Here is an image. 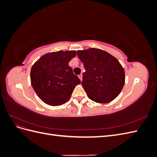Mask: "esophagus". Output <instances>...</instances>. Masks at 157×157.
<instances>
[{"mask_svg": "<svg viewBox=\"0 0 157 157\" xmlns=\"http://www.w3.org/2000/svg\"><path fill=\"white\" fill-rule=\"evenodd\" d=\"M78 78H80V80H81V81H82V74L79 75H78Z\"/></svg>", "mask_w": 157, "mask_h": 157, "instance_id": "1", "label": "esophagus"}]
</instances>
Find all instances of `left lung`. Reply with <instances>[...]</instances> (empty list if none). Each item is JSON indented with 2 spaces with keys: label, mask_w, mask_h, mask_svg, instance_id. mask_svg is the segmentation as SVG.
<instances>
[{
  "label": "left lung",
  "mask_w": 157,
  "mask_h": 157,
  "mask_svg": "<svg viewBox=\"0 0 157 157\" xmlns=\"http://www.w3.org/2000/svg\"><path fill=\"white\" fill-rule=\"evenodd\" d=\"M84 63L82 85L92 101L106 103L115 99L124 86V70L115 57L98 48L78 50Z\"/></svg>",
  "instance_id": "obj_1"
}]
</instances>
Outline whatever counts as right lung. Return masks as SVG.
<instances>
[{
  "instance_id": "1",
  "label": "right lung",
  "mask_w": 157,
  "mask_h": 157,
  "mask_svg": "<svg viewBox=\"0 0 157 157\" xmlns=\"http://www.w3.org/2000/svg\"><path fill=\"white\" fill-rule=\"evenodd\" d=\"M76 55L74 50L51 52L42 56L33 65L31 85L42 101L58 106L69 101L75 87L81 82L69 66Z\"/></svg>"
}]
</instances>
